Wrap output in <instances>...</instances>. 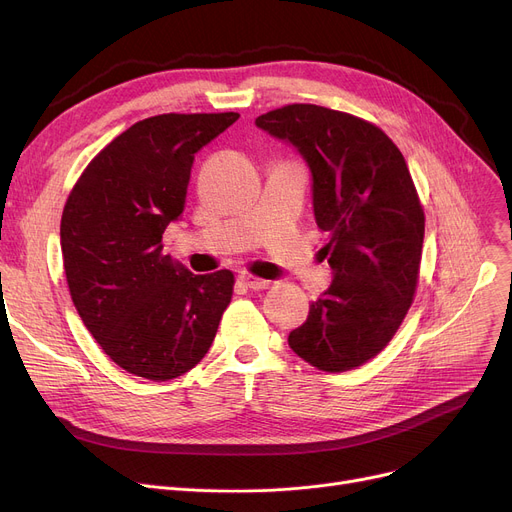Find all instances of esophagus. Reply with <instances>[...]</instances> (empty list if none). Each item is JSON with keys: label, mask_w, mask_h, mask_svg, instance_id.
Listing matches in <instances>:
<instances>
[{"label": "esophagus", "mask_w": 512, "mask_h": 512, "mask_svg": "<svg viewBox=\"0 0 512 512\" xmlns=\"http://www.w3.org/2000/svg\"><path fill=\"white\" fill-rule=\"evenodd\" d=\"M240 282L251 290H265V288H270V284H272L270 280H263V278H257V276H251V274H242Z\"/></svg>", "instance_id": "34e87169"}]
</instances>
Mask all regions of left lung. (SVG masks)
<instances>
[{
  "label": "left lung",
  "mask_w": 512,
  "mask_h": 512,
  "mask_svg": "<svg viewBox=\"0 0 512 512\" xmlns=\"http://www.w3.org/2000/svg\"><path fill=\"white\" fill-rule=\"evenodd\" d=\"M255 124L297 147L313 178V213L334 280L288 344L309 365L340 373L378 355L405 319L419 280L425 215L407 161L388 134L311 103Z\"/></svg>",
  "instance_id": "8db88e82"
}]
</instances>
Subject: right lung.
Returning <instances> with one entry per match:
<instances>
[{
  "mask_svg": "<svg viewBox=\"0 0 512 512\" xmlns=\"http://www.w3.org/2000/svg\"><path fill=\"white\" fill-rule=\"evenodd\" d=\"M238 114H161L103 147L64 205L60 245L72 303L103 353L168 382L209 351L234 274L195 276L161 253L184 211L195 153Z\"/></svg>",
  "mask_w": 512,
  "mask_h": 512,
  "instance_id": "right-lung-1",
  "label": "right lung"
}]
</instances>
